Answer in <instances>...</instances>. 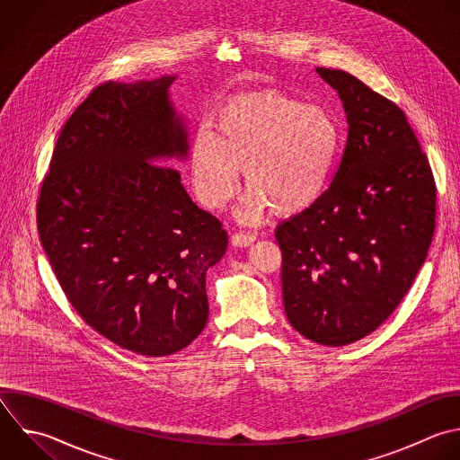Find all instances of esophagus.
Masks as SVG:
<instances>
[{"mask_svg": "<svg viewBox=\"0 0 460 460\" xmlns=\"http://www.w3.org/2000/svg\"><path fill=\"white\" fill-rule=\"evenodd\" d=\"M255 241H257V235L250 234V232H237V234L232 235V244L234 246H250Z\"/></svg>", "mask_w": 460, "mask_h": 460, "instance_id": "1", "label": "esophagus"}]
</instances>
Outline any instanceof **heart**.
I'll return each mask as SVG.
<instances>
[{"instance_id":"1","label":"heart","mask_w":460,"mask_h":460,"mask_svg":"<svg viewBox=\"0 0 460 460\" xmlns=\"http://www.w3.org/2000/svg\"><path fill=\"white\" fill-rule=\"evenodd\" d=\"M341 146L334 115L279 93H248L214 113L212 131L199 129L190 144L194 192L208 210L225 208L241 189L244 167L252 189L239 210L257 223L271 207L282 216L311 208L327 190Z\"/></svg>"}]
</instances>
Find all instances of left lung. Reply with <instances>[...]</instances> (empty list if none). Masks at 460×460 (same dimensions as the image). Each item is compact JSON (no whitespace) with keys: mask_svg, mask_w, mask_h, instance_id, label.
<instances>
[{"mask_svg":"<svg viewBox=\"0 0 460 460\" xmlns=\"http://www.w3.org/2000/svg\"><path fill=\"white\" fill-rule=\"evenodd\" d=\"M316 74L343 102L345 151L323 196L275 237L289 323L341 347L376 331L408 293L433 237L437 190L401 108L347 72Z\"/></svg>","mask_w":460,"mask_h":460,"instance_id":"left-lung-1","label":"left lung"}]
</instances>
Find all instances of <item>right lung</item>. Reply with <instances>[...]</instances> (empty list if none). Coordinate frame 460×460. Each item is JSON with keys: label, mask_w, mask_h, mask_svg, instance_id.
<instances>
[{"label": "right lung", "mask_w": 460, "mask_h": 460, "mask_svg": "<svg viewBox=\"0 0 460 460\" xmlns=\"http://www.w3.org/2000/svg\"><path fill=\"white\" fill-rule=\"evenodd\" d=\"M174 81L97 86L65 124L38 201L41 244L70 304L110 341L153 358L205 329L207 270L228 246L169 167L189 156Z\"/></svg>", "instance_id": "1"}]
</instances>
